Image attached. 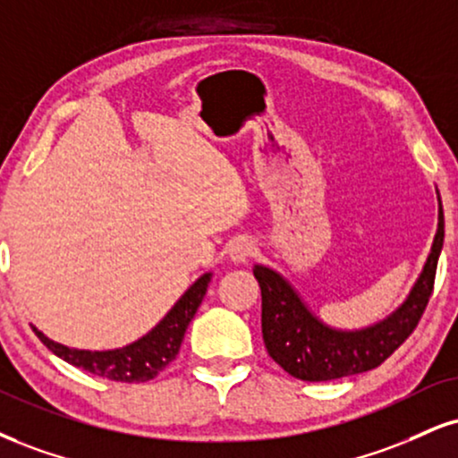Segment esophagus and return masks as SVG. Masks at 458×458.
<instances>
[{
    "mask_svg": "<svg viewBox=\"0 0 458 458\" xmlns=\"http://www.w3.org/2000/svg\"><path fill=\"white\" fill-rule=\"evenodd\" d=\"M253 251H256V245H253V241L245 239V236H243V239H236L234 243L230 245V250H228L230 260L236 262V264L245 262L247 258H251Z\"/></svg>",
    "mask_w": 458,
    "mask_h": 458,
    "instance_id": "34e87169",
    "label": "esophagus"
}]
</instances>
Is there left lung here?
Here are the masks:
<instances>
[{
	"label": "left lung",
	"instance_id": "1",
	"mask_svg": "<svg viewBox=\"0 0 458 458\" xmlns=\"http://www.w3.org/2000/svg\"><path fill=\"white\" fill-rule=\"evenodd\" d=\"M444 245V208L431 253L403 305L382 322L362 330H337L322 324L279 273L253 267L262 290V337L268 356L292 377L305 382L356 376L382 365L414 333L433 294L435 271Z\"/></svg>",
	"mask_w": 458,
	"mask_h": 458
}]
</instances>
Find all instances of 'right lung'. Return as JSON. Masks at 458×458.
<instances>
[{"label": "right lung", "instance_id": "obj_1", "mask_svg": "<svg viewBox=\"0 0 458 458\" xmlns=\"http://www.w3.org/2000/svg\"><path fill=\"white\" fill-rule=\"evenodd\" d=\"M208 282H211V273H205L176 301V305L164 316V319L156 328L148 330L145 337L125 345L121 350H74L44 337L38 328H34V333L55 356L70 362V365L85 369V371L93 373V376L128 384L148 382L159 371H164L174 360L176 354H179L181 341H183L191 318L196 316L198 307H200L202 299H205Z\"/></svg>", "mask_w": 458, "mask_h": 458}]
</instances>
